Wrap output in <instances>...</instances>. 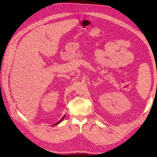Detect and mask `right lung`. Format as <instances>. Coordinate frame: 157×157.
<instances>
[{"mask_svg": "<svg viewBox=\"0 0 157 157\" xmlns=\"http://www.w3.org/2000/svg\"><path fill=\"white\" fill-rule=\"evenodd\" d=\"M64 117H65V116H63V118H62V119H61V120H60V121H59V122H57V123H56V124H54V125H53V126H54V125H57V124H59V123H60V122H61V121H63V119H64Z\"/></svg>", "mask_w": 157, "mask_h": 157, "instance_id": "add662e5", "label": "right lung"}]
</instances>
